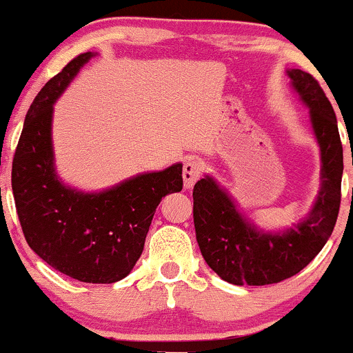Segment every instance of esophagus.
I'll list each match as a JSON object with an SVG mask.
<instances>
[{"mask_svg":"<svg viewBox=\"0 0 353 353\" xmlns=\"http://www.w3.org/2000/svg\"><path fill=\"white\" fill-rule=\"evenodd\" d=\"M202 171H204V164L197 159H189L188 163L184 164V172H182V177H184V188L190 189L199 177L202 176Z\"/></svg>","mask_w":353,"mask_h":353,"instance_id":"34e87169","label":"esophagus"}]
</instances>
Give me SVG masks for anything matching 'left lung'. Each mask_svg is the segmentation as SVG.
Instances as JSON below:
<instances>
[{
    "label": "left lung",
    "mask_w": 353,
    "mask_h": 353,
    "mask_svg": "<svg viewBox=\"0 0 353 353\" xmlns=\"http://www.w3.org/2000/svg\"><path fill=\"white\" fill-rule=\"evenodd\" d=\"M290 84L310 109L320 148V190L307 217L292 229L264 232L239 212L228 190L210 176L194 185V228L210 269L234 285H269L309 265L332 236L340 209L343 149L334 108L309 72L289 70Z\"/></svg>",
    "instance_id": "left-lung-1"
}]
</instances>
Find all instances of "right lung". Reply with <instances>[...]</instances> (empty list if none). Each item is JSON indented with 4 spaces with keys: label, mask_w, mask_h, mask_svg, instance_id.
Masks as SVG:
<instances>
[{
    "label": "right lung",
    "mask_w": 353,
    "mask_h": 353,
    "mask_svg": "<svg viewBox=\"0 0 353 353\" xmlns=\"http://www.w3.org/2000/svg\"><path fill=\"white\" fill-rule=\"evenodd\" d=\"M92 56H76L38 92L16 148L11 185L28 245L46 264L76 281L112 283L131 272L143 254L161 199L182 190V164L137 174L101 192H83L59 179L52 104Z\"/></svg>",
    "instance_id": "1"
}]
</instances>
